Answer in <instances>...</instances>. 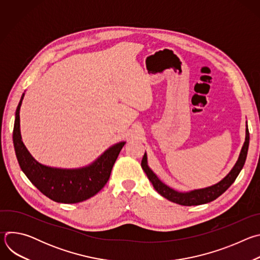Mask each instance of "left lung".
Wrapping results in <instances>:
<instances>
[{
  "mask_svg": "<svg viewBox=\"0 0 260 260\" xmlns=\"http://www.w3.org/2000/svg\"><path fill=\"white\" fill-rule=\"evenodd\" d=\"M249 140H250L249 129H248V125L246 122V138H245L244 145L242 147V150L240 152V155H239V158H238L236 165L231 170V172L221 181H219L218 183L212 185V186H208L206 188L194 189V190H190L187 192H180V191H177V190L171 188L164 182H161L158 179V177L153 173V171L149 168V166H148L146 152L143 156L141 166H142V169L144 170V172L146 173L148 179H149V181L152 183L155 190L160 196L166 198L167 200H169L173 203L182 205V206L203 205V204H207V203H210V202L216 200L222 193L225 192L230 188L231 185L235 182V180L237 179V177L239 176L240 172L242 171V169L245 165V161L247 158V153H248V148H249Z\"/></svg>",
  "mask_w": 260,
  "mask_h": 260,
  "instance_id": "obj_1",
  "label": "left lung"
}]
</instances>
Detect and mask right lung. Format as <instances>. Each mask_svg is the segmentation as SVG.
<instances>
[{
	"label": "right lung",
	"instance_id": "add662e5",
	"mask_svg": "<svg viewBox=\"0 0 260 260\" xmlns=\"http://www.w3.org/2000/svg\"><path fill=\"white\" fill-rule=\"evenodd\" d=\"M24 92L15 112L13 144L20 169L44 196L56 203L76 204L95 196L108 182L111 171L125 142H119L93 162L78 169L52 168L37 161L26 149L20 135L19 111Z\"/></svg>",
	"mask_w": 260,
	"mask_h": 260
}]
</instances>
